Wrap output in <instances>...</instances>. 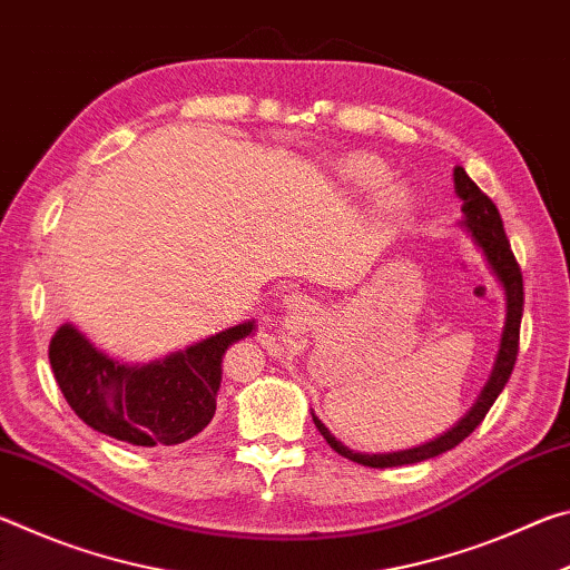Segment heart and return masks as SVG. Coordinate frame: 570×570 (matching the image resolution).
<instances>
[{"mask_svg": "<svg viewBox=\"0 0 570 570\" xmlns=\"http://www.w3.org/2000/svg\"><path fill=\"white\" fill-rule=\"evenodd\" d=\"M334 176L344 188H350L354 193H374L387 186L392 180V170L384 166L380 158L364 156V153H354V156H346L334 163ZM384 208H387L390 214L400 210L402 208L400 193H390V196L384 198Z\"/></svg>", "mask_w": 570, "mask_h": 570, "instance_id": "obj_1", "label": "heart"}]
</instances>
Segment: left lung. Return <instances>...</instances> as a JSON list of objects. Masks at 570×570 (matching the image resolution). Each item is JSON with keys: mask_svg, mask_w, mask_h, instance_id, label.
<instances>
[{"mask_svg": "<svg viewBox=\"0 0 570 570\" xmlns=\"http://www.w3.org/2000/svg\"><path fill=\"white\" fill-rule=\"evenodd\" d=\"M455 193L462 198L465 228L470 230V236L475 238V244L482 248V254H485L490 268H493V274L498 276V282L503 284L505 298H508L505 330H503V340H500V352H498V360L493 366V374H490L485 390L480 392L475 407H472L450 432L440 435L438 440L428 442V445L400 450V452H387V455H364V452L350 450L346 445H342V442L336 440L330 430L324 428V422L316 417V414H312L316 430H320L324 440L330 442V448L334 452H340V455L346 460L360 462V465H366V468L412 465V462L438 458V455H442V452L458 448L460 442L465 440L482 420H485V414L490 412V407H493L498 394L503 392V387L510 380V374H513V366L518 360V344H520V320H523V274H520V266L515 262L513 250H510V240L505 236L503 218H500L495 204L475 186V183L470 180L465 168H460V166L455 168Z\"/></svg>", "mask_w": 570, "mask_h": 570, "instance_id": "1", "label": "left lung"}]
</instances>
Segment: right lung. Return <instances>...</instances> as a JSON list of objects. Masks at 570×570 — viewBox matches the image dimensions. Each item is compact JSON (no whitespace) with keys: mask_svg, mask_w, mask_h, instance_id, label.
Segmentation results:
<instances>
[{"mask_svg":"<svg viewBox=\"0 0 570 570\" xmlns=\"http://www.w3.org/2000/svg\"><path fill=\"white\" fill-rule=\"evenodd\" d=\"M254 322L210 334L163 362L122 364L65 324L50 342V364L65 400L88 428L138 448H170L196 438L216 414L220 362Z\"/></svg>","mask_w":570,"mask_h":570,"instance_id":"add662e5","label":"right lung"}]
</instances>
